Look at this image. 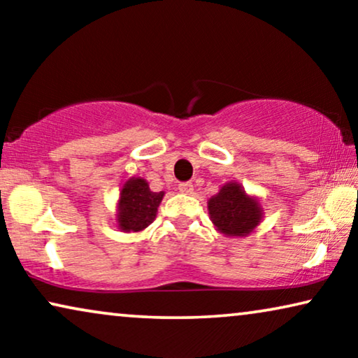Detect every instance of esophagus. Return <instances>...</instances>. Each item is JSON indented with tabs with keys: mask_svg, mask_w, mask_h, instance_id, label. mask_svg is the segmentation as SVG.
Masks as SVG:
<instances>
[{
	"mask_svg": "<svg viewBox=\"0 0 358 358\" xmlns=\"http://www.w3.org/2000/svg\"><path fill=\"white\" fill-rule=\"evenodd\" d=\"M179 192L190 195V194L194 192V185L190 184V182H182V184H179Z\"/></svg>",
	"mask_w": 358,
	"mask_h": 358,
	"instance_id": "1",
	"label": "esophagus"
}]
</instances>
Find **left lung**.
Masks as SVG:
<instances>
[{"label":"left lung","instance_id":"obj_1","mask_svg":"<svg viewBox=\"0 0 358 358\" xmlns=\"http://www.w3.org/2000/svg\"><path fill=\"white\" fill-rule=\"evenodd\" d=\"M207 203L215 229L227 238L248 236L264 218L261 200L249 195L236 180L222 185L218 194L210 197Z\"/></svg>","mask_w":358,"mask_h":358}]
</instances>
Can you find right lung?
Instances as JSON below:
<instances>
[{
    "instance_id": "right-lung-1",
    "label": "right lung",
    "mask_w": 358,
    "mask_h": 358,
    "mask_svg": "<svg viewBox=\"0 0 358 358\" xmlns=\"http://www.w3.org/2000/svg\"><path fill=\"white\" fill-rule=\"evenodd\" d=\"M164 190L153 192L148 180L130 178L122 185L115 210V227L124 233H141L155 222Z\"/></svg>"
}]
</instances>
